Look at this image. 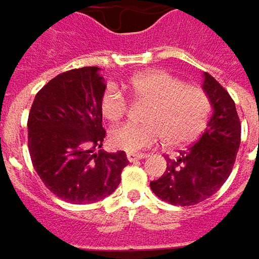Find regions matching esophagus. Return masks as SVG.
<instances>
[{"label": "esophagus", "mask_w": 259, "mask_h": 259, "mask_svg": "<svg viewBox=\"0 0 259 259\" xmlns=\"http://www.w3.org/2000/svg\"><path fill=\"white\" fill-rule=\"evenodd\" d=\"M147 154H133V153H128L126 154V160L130 161V163H133V161H137V160H141V158H145Z\"/></svg>", "instance_id": "1"}]
</instances>
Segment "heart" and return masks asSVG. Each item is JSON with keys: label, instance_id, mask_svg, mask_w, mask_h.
Instances as JSON below:
<instances>
[{"label": "heart", "instance_id": "b5f03b06", "mask_svg": "<svg viewBox=\"0 0 259 259\" xmlns=\"http://www.w3.org/2000/svg\"><path fill=\"white\" fill-rule=\"evenodd\" d=\"M126 89L134 98L150 101L145 124L118 125L109 131V144L126 153H140L163 138L171 147L189 144L202 134L210 116L207 94L167 72L154 70L131 77ZM99 111L106 121L116 122L126 112V99L115 85H108L99 99Z\"/></svg>", "mask_w": 259, "mask_h": 259}]
</instances>
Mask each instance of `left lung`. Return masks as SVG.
<instances>
[{
  "mask_svg": "<svg viewBox=\"0 0 259 259\" xmlns=\"http://www.w3.org/2000/svg\"><path fill=\"white\" fill-rule=\"evenodd\" d=\"M202 89L212 104V116L200 138L179 158L168 160L165 173L150 183L161 200L179 206L200 203L226 182L241 144V122L232 98L222 85L203 73Z\"/></svg>",
  "mask_w": 259,
  "mask_h": 259,
  "instance_id": "obj_1",
  "label": "left lung"
}]
</instances>
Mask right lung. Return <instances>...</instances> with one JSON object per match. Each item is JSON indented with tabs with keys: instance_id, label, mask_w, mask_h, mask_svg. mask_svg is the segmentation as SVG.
I'll use <instances>...</instances> for the list:
<instances>
[{
	"instance_id": "right-lung-1",
	"label": "right lung",
	"mask_w": 259,
	"mask_h": 259,
	"mask_svg": "<svg viewBox=\"0 0 259 259\" xmlns=\"http://www.w3.org/2000/svg\"><path fill=\"white\" fill-rule=\"evenodd\" d=\"M106 88L99 67L56 76L35 95L28 114V151L45 186L69 203L86 204L114 193L128 160L102 148L99 99Z\"/></svg>"
}]
</instances>
